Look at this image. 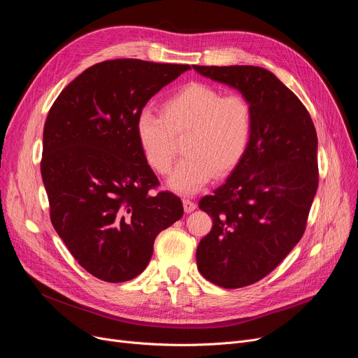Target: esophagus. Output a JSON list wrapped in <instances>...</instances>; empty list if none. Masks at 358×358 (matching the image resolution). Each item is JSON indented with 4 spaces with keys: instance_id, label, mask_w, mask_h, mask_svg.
Here are the masks:
<instances>
[{
    "instance_id": "34e87169",
    "label": "esophagus",
    "mask_w": 358,
    "mask_h": 358,
    "mask_svg": "<svg viewBox=\"0 0 358 358\" xmlns=\"http://www.w3.org/2000/svg\"><path fill=\"white\" fill-rule=\"evenodd\" d=\"M182 206H184V212H185V213H192V212L196 210V208H197L196 203L192 201L190 199H184V200H182Z\"/></svg>"
}]
</instances>
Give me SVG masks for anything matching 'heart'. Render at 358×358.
<instances>
[{"mask_svg":"<svg viewBox=\"0 0 358 358\" xmlns=\"http://www.w3.org/2000/svg\"><path fill=\"white\" fill-rule=\"evenodd\" d=\"M136 138L148 165L158 174L171 171L177 141L185 138L187 155L168 178L180 194L201 190L213 176H227L245 155L252 134V110L245 97L190 83L161 104V116L148 110L136 119Z\"/></svg>","mask_w":358,"mask_h":358,"instance_id":"obj_1","label":"heart"}]
</instances>
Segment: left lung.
I'll return each mask as SVG.
<instances>
[{
	"mask_svg": "<svg viewBox=\"0 0 358 358\" xmlns=\"http://www.w3.org/2000/svg\"><path fill=\"white\" fill-rule=\"evenodd\" d=\"M238 90L252 110L245 155L199 208L213 227L197 247L200 274L224 289L270 274L302 238L317 190V136L306 107L275 75L251 65L199 66Z\"/></svg>",
	"mask_w": 358,
	"mask_h": 358,
	"instance_id": "left-lung-1",
	"label": "left lung"
}]
</instances>
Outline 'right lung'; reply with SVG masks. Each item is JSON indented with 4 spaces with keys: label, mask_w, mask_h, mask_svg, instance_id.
Masks as SVG:
<instances>
[{
    "label": "right lung",
    "mask_w": 358,
    "mask_h": 358,
    "mask_svg": "<svg viewBox=\"0 0 358 358\" xmlns=\"http://www.w3.org/2000/svg\"><path fill=\"white\" fill-rule=\"evenodd\" d=\"M189 69L104 61L68 84L49 110L41 171L52 224L78 264L108 283L139 275L157 235L182 217L180 197L149 193L159 182L135 127L149 99Z\"/></svg>",
    "instance_id": "right-lung-1"
}]
</instances>
